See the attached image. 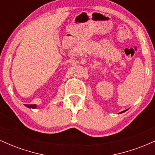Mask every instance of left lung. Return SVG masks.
<instances>
[{"label": "left lung", "mask_w": 155, "mask_h": 155, "mask_svg": "<svg viewBox=\"0 0 155 155\" xmlns=\"http://www.w3.org/2000/svg\"><path fill=\"white\" fill-rule=\"evenodd\" d=\"M126 111H127V110H124V111H122L120 112V113H119V114H122V113H124V112H125Z\"/></svg>", "instance_id": "obj_1"}]
</instances>
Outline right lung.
<instances>
[{
    "label": "right lung",
    "instance_id": "right-lung-1",
    "mask_svg": "<svg viewBox=\"0 0 155 155\" xmlns=\"http://www.w3.org/2000/svg\"><path fill=\"white\" fill-rule=\"evenodd\" d=\"M26 107L29 108H37V105L33 104V105H25Z\"/></svg>",
    "mask_w": 155,
    "mask_h": 155
}]
</instances>
